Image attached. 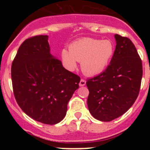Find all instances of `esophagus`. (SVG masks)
Returning <instances> with one entry per match:
<instances>
[{"mask_svg":"<svg viewBox=\"0 0 150 150\" xmlns=\"http://www.w3.org/2000/svg\"><path fill=\"white\" fill-rule=\"evenodd\" d=\"M86 81L85 79H80V82H79V86H84L85 85H86Z\"/></svg>","mask_w":150,"mask_h":150,"instance_id":"obj_1","label":"esophagus"}]
</instances>
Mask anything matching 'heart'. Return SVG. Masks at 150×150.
<instances>
[{"label":"heart","instance_id":"b5f03b06","mask_svg":"<svg viewBox=\"0 0 150 150\" xmlns=\"http://www.w3.org/2000/svg\"><path fill=\"white\" fill-rule=\"evenodd\" d=\"M114 44L110 40L83 38L69 46V51H62V59L70 71L81 62L82 71L87 76L100 74L108 66L114 54Z\"/></svg>","mask_w":150,"mask_h":150}]
</instances>
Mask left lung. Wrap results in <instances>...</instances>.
<instances>
[{"label": "left lung", "mask_w": 150, "mask_h": 150, "mask_svg": "<svg viewBox=\"0 0 150 150\" xmlns=\"http://www.w3.org/2000/svg\"><path fill=\"white\" fill-rule=\"evenodd\" d=\"M116 50L104 72L87 79V104L96 120L110 122L133 105L139 95L142 61L132 40L116 34Z\"/></svg>", "instance_id": "1"}]
</instances>
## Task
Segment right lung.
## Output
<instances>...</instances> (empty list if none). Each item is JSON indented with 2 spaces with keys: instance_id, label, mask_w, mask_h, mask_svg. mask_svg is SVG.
Returning <instances> with one entry per match:
<instances>
[{
  "instance_id": "add662e5",
  "label": "right lung",
  "mask_w": 150,
  "mask_h": 150,
  "mask_svg": "<svg viewBox=\"0 0 150 150\" xmlns=\"http://www.w3.org/2000/svg\"><path fill=\"white\" fill-rule=\"evenodd\" d=\"M11 78L21 109L46 125L57 124L64 118L80 81L78 75L66 70L50 54L47 35L31 37L21 44L12 63Z\"/></svg>"
}]
</instances>
